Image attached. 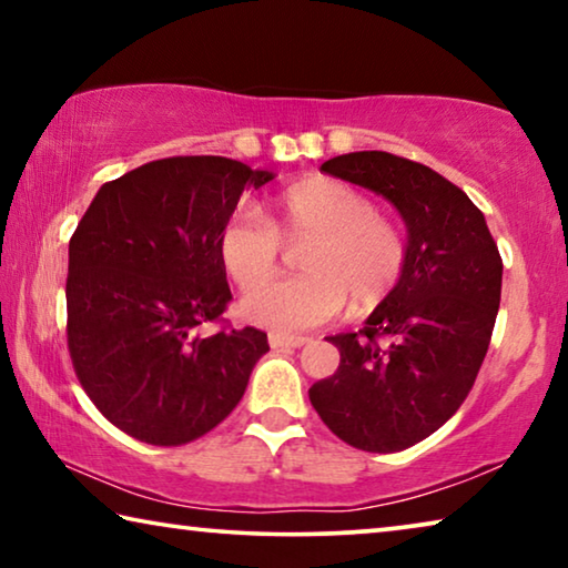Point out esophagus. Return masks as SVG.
<instances>
[{
    "label": "esophagus",
    "mask_w": 568,
    "mask_h": 568,
    "mask_svg": "<svg viewBox=\"0 0 568 568\" xmlns=\"http://www.w3.org/2000/svg\"><path fill=\"white\" fill-rule=\"evenodd\" d=\"M267 343H271V348H301V345L307 343V338H303V335L271 333V335H267Z\"/></svg>",
    "instance_id": "1"
}]
</instances>
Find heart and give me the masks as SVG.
<instances>
[{
  "label": "heart",
  "mask_w": 568,
  "mask_h": 568,
  "mask_svg": "<svg viewBox=\"0 0 568 568\" xmlns=\"http://www.w3.org/2000/svg\"><path fill=\"white\" fill-rule=\"evenodd\" d=\"M306 243L298 266L306 273L266 288L280 272L282 245ZM225 273L247 295L240 313L250 323L295 333L333 321L348 303L353 318H365L388 301L408 265V243L393 220L348 182L311 175L267 200L265 220L235 210L217 235Z\"/></svg>",
  "instance_id": "heart-1"
}]
</instances>
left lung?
<instances>
[{
	"instance_id": "1",
	"label": "left lung",
	"mask_w": 568,
	"mask_h": 568,
	"mask_svg": "<svg viewBox=\"0 0 568 568\" xmlns=\"http://www.w3.org/2000/svg\"><path fill=\"white\" fill-rule=\"evenodd\" d=\"M321 172L381 192L408 225L396 291L311 388L325 426L368 454L403 450L444 426L474 388L501 303L504 261L484 213L436 170L388 152H351Z\"/></svg>"
}]
</instances>
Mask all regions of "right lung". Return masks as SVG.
I'll return each instance as SVG.
<instances>
[{
  "instance_id": "1",
  "label": "right lung",
  "mask_w": 568,
  "mask_h": 568,
  "mask_svg": "<svg viewBox=\"0 0 568 568\" xmlns=\"http://www.w3.org/2000/svg\"><path fill=\"white\" fill-rule=\"evenodd\" d=\"M267 180L217 155L148 162L104 182L70 237L72 368L102 416L142 444L213 430L271 351L263 331L223 318L233 293L217 255L243 190Z\"/></svg>"
}]
</instances>
